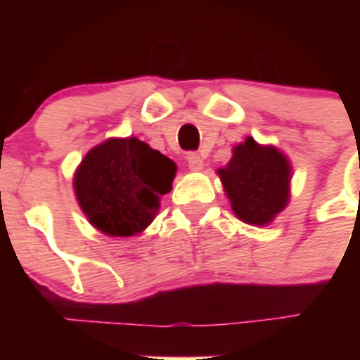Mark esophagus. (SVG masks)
<instances>
[{"mask_svg":"<svg viewBox=\"0 0 360 360\" xmlns=\"http://www.w3.org/2000/svg\"><path fill=\"white\" fill-rule=\"evenodd\" d=\"M187 165L191 171H202L203 169V158L196 153H189L187 155Z\"/></svg>","mask_w":360,"mask_h":360,"instance_id":"esophagus-1","label":"esophagus"}]
</instances>
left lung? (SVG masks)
<instances>
[{
	"instance_id": "8db88e82",
	"label": "left lung",
	"mask_w": 360,
	"mask_h": 360,
	"mask_svg": "<svg viewBox=\"0 0 360 360\" xmlns=\"http://www.w3.org/2000/svg\"><path fill=\"white\" fill-rule=\"evenodd\" d=\"M218 176L232 212L243 224L265 227L290 202L292 164L281 149L247 136L232 148V158Z\"/></svg>"
}]
</instances>
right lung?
I'll return each mask as SVG.
<instances>
[{
	"label": "right lung",
	"instance_id": "add662e5",
	"mask_svg": "<svg viewBox=\"0 0 360 360\" xmlns=\"http://www.w3.org/2000/svg\"><path fill=\"white\" fill-rule=\"evenodd\" d=\"M176 164L136 136L108 139L86 153L73 173V193L91 225L106 236L141 234L158 214Z\"/></svg>",
	"mask_w": 360,
	"mask_h": 360
}]
</instances>
